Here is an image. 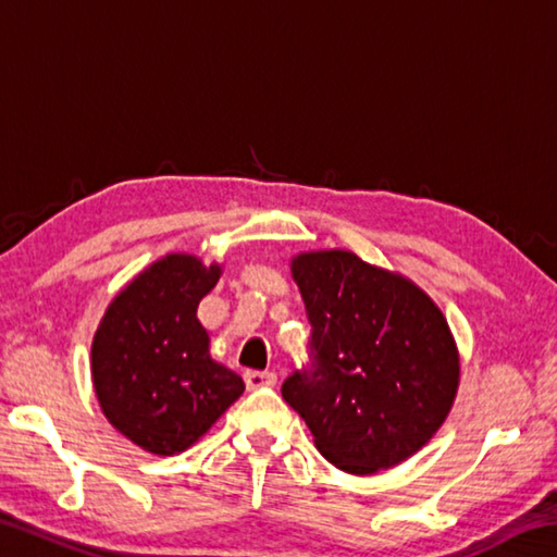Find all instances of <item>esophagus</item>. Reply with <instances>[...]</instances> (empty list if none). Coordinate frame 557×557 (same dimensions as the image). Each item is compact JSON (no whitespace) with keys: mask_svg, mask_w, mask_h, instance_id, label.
<instances>
[{"mask_svg":"<svg viewBox=\"0 0 557 557\" xmlns=\"http://www.w3.org/2000/svg\"><path fill=\"white\" fill-rule=\"evenodd\" d=\"M243 379H245V385H248L250 391H256V388H262V385H275L277 373H272V371H245Z\"/></svg>","mask_w":557,"mask_h":557,"instance_id":"esophagus-1","label":"esophagus"}]
</instances>
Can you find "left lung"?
I'll return each instance as SVG.
<instances>
[{
    "label": "left lung",
    "instance_id": "1",
    "mask_svg": "<svg viewBox=\"0 0 557 557\" xmlns=\"http://www.w3.org/2000/svg\"><path fill=\"white\" fill-rule=\"evenodd\" d=\"M292 277L312 324L309 366L282 398L348 474L400 465L455 403L459 354L440 307L414 282L348 250L299 252Z\"/></svg>",
    "mask_w": 557,
    "mask_h": 557
}]
</instances>
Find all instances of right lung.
<instances>
[{
	"mask_svg": "<svg viewBox=\"0 0 557 557\" xmlns=\"http://www.w3.org/2000/svg\"><path fill=\"white\" fill-rule=\"evenodd\" d=\"M221 265L172 252L110 301L92 338V385L106 418L127 440L159 457L203 437L245 383L209 356L196 319Z\"/></svg>",
	"mask_w": 557,
	"mask_h": 557,
	"instance_id": "1",
	"label": "right lung"
}]
</instances>
